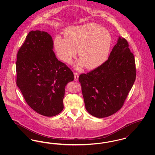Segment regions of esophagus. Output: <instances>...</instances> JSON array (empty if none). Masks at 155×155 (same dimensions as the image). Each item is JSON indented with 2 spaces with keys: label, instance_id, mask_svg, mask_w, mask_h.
Here are the masks:
<instances>
[{
  "label": "esophagus",
  "instance_id": "1",
  "mask_svg": "<svg viewBox=\"0 0 155 155\" xmlns=\"http://www.w3.org/2000/svg\"><path fill=\"white\" fill-rule=\"evenodd\" d=\"M74 80L75 81H77L78 80V78H79V75L77 73H74Z\"/></svg>",
  "mask_w": 155,
  "mask_h": 155
}]
</instances>
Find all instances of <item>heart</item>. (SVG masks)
I'll list each match as a JSON object with an SVG mask.
<instances>
[{
	"label": "heart",
	"mask_w": 155,
	"mask_h": 155,
	"mask_svg": "<svg viewBox=\"0 0 155 155\" xmlns=\"http://www.w3.org/2000/svg\"><path fill=\"white\" fill-rule=\"evenodd\" d=\"M64 38L56 36L53 46L60 60L70 64L77 56L80 58L75 67L85 66L88 69L97 68L107 60L111 46V35L106 28L95 23L73 26L64 32Z\"/></svg>",
	"instance_id": "1"
}]
</instances>
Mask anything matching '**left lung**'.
Returning a JSON list of instances; mask_svg holds the SVG:
<instances>
[{"label":"left lung","instance_id":"obj_1","mask_svg":"<svg viewBox=\"0 0 155 155\" xmlns=\"http://www.w3.org/2000/svg\"><path fill=\"white\" fill-rule=\"evenodd\" d=\"M135 77L134 55L126 39L119 37L108 60L79 77L86 110L97 118L114 114L123 106Z\"/></svg>","mask_w":155,"mask_h":155}]
</instances>
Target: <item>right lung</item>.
Wrapping results in <instances>:
<instances>
[{"mask_svg":"<svg viewBox=\"0 0 155 155\" xmlns=\"http://www.w3.org/2000/svg\"><path fill=\"white\" fill-rule=\"evenodd\" d=\"M53 49L50 34L31 31L18 52L16 62L17 87L30 107L46 117L63 110L66 86L74 79L71 70L58 60Z\"/></svg>","mask_w":155,"mask_h":155,"instance_id":"obj_1","label":"right lung"}]
</instances>
